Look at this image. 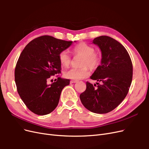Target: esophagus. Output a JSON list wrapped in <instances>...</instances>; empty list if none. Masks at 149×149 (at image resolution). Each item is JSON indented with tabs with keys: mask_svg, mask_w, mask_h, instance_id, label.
<instances>
[{
	"mask_svg": "<svg viewBox=\"0 0 149 149\" xmlns=\"http://www.w3.org/2000/svg\"><path fill=\"white\" fill-rule=\"evenodd\" d=\"M77 82V81L76 80H74V79H72L70 81V83H75Z\"/></svg>",
	"mask_w": 149,
	"mask_h": 149,
	"instance_id": "34e87169",
	"label": "esophagus"
}]
</instances>
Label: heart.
Listing matches in <instances>:
<instances>
[{
	"label": "heart",
	"instance_id": "b5f03b06",
	"mask_svg": "<svg viewBox=\"0 0 149 149\" xmlns=\"http://www.w3.org/2000/svg\"><path fill=\"white\" fill-rule=\"evenodd\" d=\"M74 55L82 56L79 68H71L64 72V76L66 78L71 79H81L88 77L89 75V68L95 69L100 65L101 57L99 54L95 53V49L91 45L81 43L73 48ZM59 61L62 66H68L71 61V58L67 50H63L58 55Z\"/></svg>",
	"mask_w": 149,
	"mask_h": 149
}]
</instances>
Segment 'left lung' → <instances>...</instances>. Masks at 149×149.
Masks as SVG:
<instances>
[{"label": "left lung", "instance_id": "obj_1", "mask_svg": "<svg viewBox=\"0 0 149 149\" xmlns=\"http://www.w3.org/2000/svg\"><path fill=\"white\" fill-rule=\"evenodd\" d=\"M93 43L100 47L101 64L91 79L101 82L97 87L86 82V89L80 94L83 106L97 114H106L114 110L129 92L132 83L133 66L127 51L123 45L107 36H100Z\"/></svg>", "mask_w": 149, "mask_h": 149}]
</instances>
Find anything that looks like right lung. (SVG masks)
I'll list each match as a JSON object with an SVG mask.
<instances>
[{
    "label": "right lung",
    "instance_id": "right-lung-1",
    "mask_svg": "<svg viewBox=\"0 0 149 149\" xmlns=\"http://www.w3.org/2000/svg\"><path fill=\"white\" fill-rule=\"evenodd\" d=\"M72 43L44 35L31 40L22 52L15 66V81L22 100L33 113L43 116L52 112L58 104L62 89L69 85V79L58 77V55ZM56 74L57 81L48 85L49 78Z\"/></svg>",
    "mask_w": 149,
    "mask_h": 149
}]
</instances>
